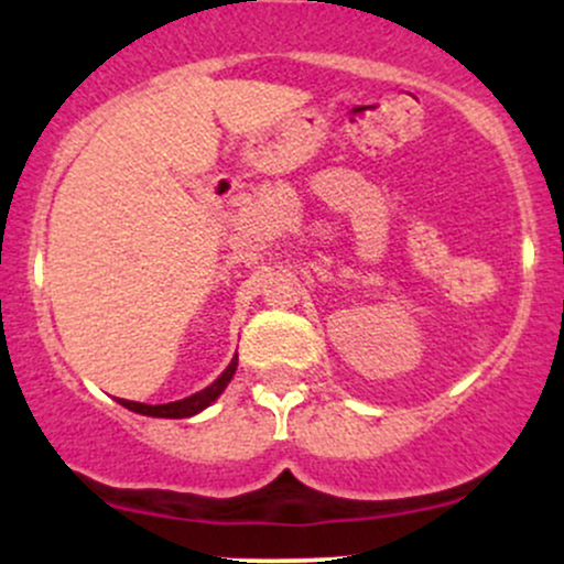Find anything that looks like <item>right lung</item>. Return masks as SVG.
Returning <instances> with one entry per match:
<instances>
[{"mask_svg":"<svg viewBox=\"0 0 564 564\" xmlns=\"http://www.w3.org/2000/svg\"><path fill=\"white\" fill-rule=\"evenodd\" d=\"M236 366H238V355L230 360V366L225 368L219 377L212 381L209 387H204V390L191 394V398H183V400H174V403H161V405H145V403H134V400H124L119 398V403L129 408V411L134 413H142V416H159V419H187V416H196L198 411H204L206 405H212L215 400L223 394L225 387H228V381L232 379V373H236Z\"/></svg>","mask_w":564,"mask_h":564,"instance_id":"obj_1","label":"right lung"}]
</instances>
